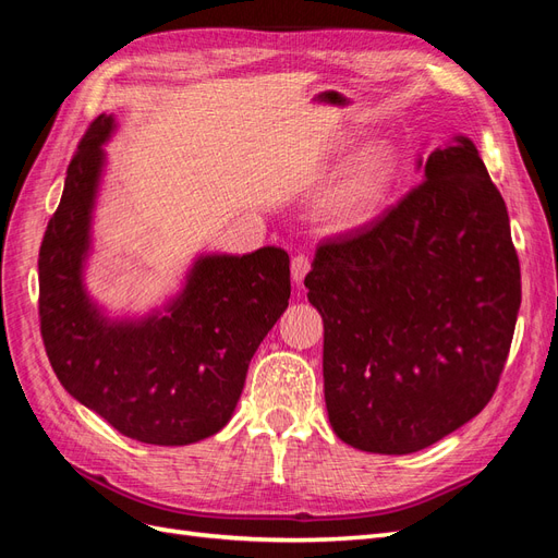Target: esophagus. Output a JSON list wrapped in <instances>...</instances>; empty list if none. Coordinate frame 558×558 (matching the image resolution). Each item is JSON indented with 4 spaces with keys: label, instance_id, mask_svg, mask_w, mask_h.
<instances>
[{
    "label": "esophagus",
    "instance_id": "obj_1",
    "mask_svg": "<svg viewBox=\"0 0 558 558\" xmlns=\"http://www.w3.org/2000/svg\"><path fill=\"white\" fill-rule=\"evenodd\" d=\"M310 269H312L310 256H305V253H298V256H293V260H291V277H293V281L298 286L302 283V279L307 277Z\"/></svg>",
    "mask_w": 558,
    "mask_h": 558
}]
</instances>
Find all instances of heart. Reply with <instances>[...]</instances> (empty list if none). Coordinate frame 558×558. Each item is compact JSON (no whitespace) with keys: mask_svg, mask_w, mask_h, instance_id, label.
I'll return each instance as SVG.
<instances>
[{"mask_svg":"<svg viewBox=\"0 0 558 558\" xmlns=\"http://www.w3.org/2000/svg\"><path fill=\"white\" fill-rule=\"evenodd\" d=\"M398 174L396 150L373 144L359 150L314 202V214L328 230H356L367 226L384 207Z\"/></svg>","mask_w":558,"mask_h":558,"instance_id":"b5f03b06","label":"heart"}]
</instances>
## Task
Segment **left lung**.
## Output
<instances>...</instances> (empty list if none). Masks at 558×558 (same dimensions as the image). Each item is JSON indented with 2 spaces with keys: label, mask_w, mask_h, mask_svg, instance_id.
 <instances>
[{
  "label": "left lung",
  "mask_w": 558,
  "mask_h": 558,
  "mask_svg": "<svg viewBox=\"0 0 558 558\" xmlns=\"http://www.w3.org/2000/svg\"><path fill=\"white\" fill-rule=\"evenodd\" d=\"M424 181L369 228L316 248L324 391L342 442L412 453L492 400L521 305L505 199L468 137L416 162Z\"/></svg>",
  "instance_id": "left-lung-1"
}]
</instances>
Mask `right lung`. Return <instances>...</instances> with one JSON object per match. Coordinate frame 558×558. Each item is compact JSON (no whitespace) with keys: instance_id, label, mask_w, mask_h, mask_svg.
I'll use <instances>...</instances> for the list:
<instances>
[{"instance_id":"obj_1","label":"right lung","mask_w":558,"mask_h":558,"mask_svg":"<svg viewBox=\"0 0 558 558\" xmlns=\"http://www.w3.org/2000/svg\"><path fill=\"white\" fill-rule=\"evenodd\" d=\"M113 130L102 113L83 134L44 234V347L66 393L118 433L160 447L199 442L230 421L253 353L289 307L291 260L279 246L199 256L162 312L109 318L83 269Z\"/></svg>"}]
</instances>
